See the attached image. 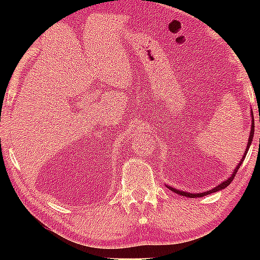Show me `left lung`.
Wrapping results in <instances>:
<instances>
[{
  "instance_id": "obj_1",
  "label": "left lung",
  "mask_w": 260,
  "mask_h": 260,
  "mask_svg": "<svg viewBox=\"0 0 260 260\" xmlns=\"http://www.w3.org/2000/svg\"><path fill=\"white\" fill-rule=\"evenodd\" d=\"M253 116V115H252ZM253 135H254V120H252V125H251V133H250V140H248V144H247V147H246V150H245V154H244V156H243V158L240 159V162H239V165L237 166V168H236V170H234L233 172V174H232V176L230 177V179H227L226 181H223L222 183H220L219 186H216L215 188H213L212 190H207V191H205V193H199V194H191V193H186V191H182V190H177V189H175V188H173V187H168L170 190L172 191H174V193H177V194H180V195H182V197H187V198H202V197H206V195H208V194H212V193H214V191H218V190H221V189H223V188H226L227 186H229V184L232 182L233 181V179L234 177H236V175H237V172H238V169L240 168V166H241V163H243V161H244V158H245V156H246V154H247V151H248V148H250V145H251V143H252V140H253Z\"/></svg>"
}]
</instances>
